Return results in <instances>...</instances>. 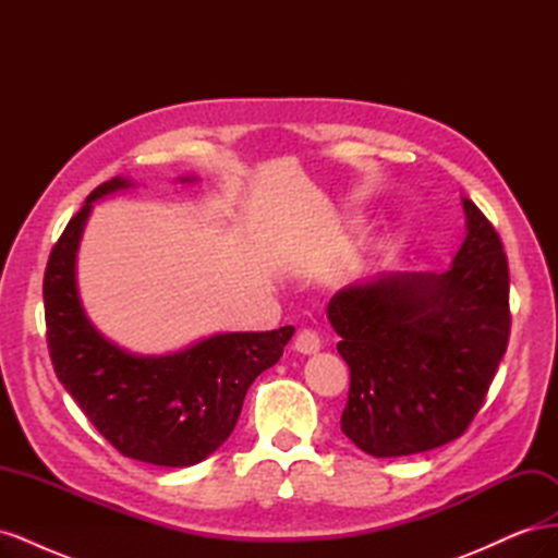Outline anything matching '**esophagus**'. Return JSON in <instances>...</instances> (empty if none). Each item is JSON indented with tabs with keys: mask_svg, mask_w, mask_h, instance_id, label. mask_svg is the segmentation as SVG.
Listing matches in <instances>:
<instances>
[{
	"mask_svg": "<svg viewBox=\"0 0 558 558\" xmlns=\"http://www.w3.org/2000/svg\"><path fill=\"white\" fill-rule=\"evenodd\" d=\"M293 347H295V351L305 353V356H312V353H316V351L320 349V337H318L316 330L305 328V330H300V332L295 335Z\"/></svg>",
	"mask_w": 558,
	"mask_h": 558,
	"instance_id": "34e87169",
	"label": "esophagus"
}]
</instances>
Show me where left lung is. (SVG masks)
<instances>
[{
	"label": "left lung",
	"mask_w": 558,
	"mask_h": 558,
	"mask_svg": "<svg viewBox=\"0 0 558 558\" xmlns=\"http://www.w3.org/2000/svg\"><path fill=\"white\" fill-rule=\"evenodd\" d=\"M463 211L465 240L447 272L377 275L328 302L351 369L342 433L377 459L461 437L508 349V258L468 197Z\"/></svg>",
	"instance_id": "8db88e82"
}]
</instances>
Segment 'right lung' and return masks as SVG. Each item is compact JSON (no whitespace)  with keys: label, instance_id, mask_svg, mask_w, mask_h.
<instances>
[{"label":"right lung","instance_id":"add662e5","mask_svg":"<svg viewBox=\"0 0 558 558\" xmlns=\"http://www.w3.org/2000/svg\"><path fill=\"white\" fill-rule=\"evenodd\" d=\"M130 185L125 177L97 185L50 251L44 275L48 351L64 391L118 451L150 465L189 468L228 440L248 386L281 359L295 328L216 332L162 356L132 353L99 332L78 298L76 251L93 202Z\"/></svg>","mask_w":558,"mask_h":558}]
</instances>
